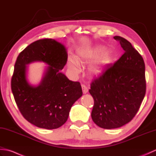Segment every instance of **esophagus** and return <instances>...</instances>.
<instances>
[{"mask_svg": "<svg viewBox=\"0 0 156 156\" xmlns=\"http://www.w3.org/2000/svg\"><path fill=\"white\" fill-rule=\"evenodd\" d=\"M81 86H82V91H83V93L84 94L87 93L88 91V87L86 85H84V84H82Z\"/></svg>", "mask_w": 156, "mask_h": 156, "instance_id": "34e87169", "label": "esophagus"}]
</instances>
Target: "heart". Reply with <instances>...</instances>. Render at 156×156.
<instances>
[{
  "instance_id": "1",
  "label": "heart",
  "mask_w": 156,
  "mask_h": 156,
  "mask_svg": "<svg viewBox=\"0 0 156 156\" xmlns=\"http://www.w3.org/2000/svg\"><path fill=\"white\" fill-rule=\"evenodd\" d=\"M105 47L98 46L90 51L81 52L79 54L76 59L69 58L68 66L69 68L73 72L77 73L80 70V66L78 62H84L87 59H97L94 64L92 66V71L98 73L104 66L107 65L112 60V54L109 51H105Z\"/></svg>"
}]
</instances>
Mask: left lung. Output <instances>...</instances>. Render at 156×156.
I'll list each match as a JSON object with an SVG mask.
<instances>
[{
  "label": "left lung",
  "instance_id": "obj_1",
  "mask_svg": "<svg viewBox=\"0 0 156 156\" xmlns=\"http://www.w3.org/2000/svg\"><path fill=\"white\" fill-rule=\"evenodd\" d=\"M124 54L102 74L92 80L89 92L94 98L92 120L103 129H115L130 122L137 114L146 92L145 63L127 39L120 36Z\"/></svg>",
  "mask_w": 156,
  "mask_h": 156
}]
</instances>
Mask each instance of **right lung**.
<instances>
[{"label":"right lung","instance_id":"obj_1","mask_svg":"<svg viewBox=\"0 0 156 156\" xmlns=\"http://www.w3.org/2000/svg\"><path fill=\"white\" fill-rule=\"evenodd\" d=\"M67 60L64 46L52 39L34 41L16 58L11 90L20 112L36 127L46 129L61 127L67 121L73 104L82 95L80 82L69 80L60 72ZM35 61L49 65L37 87L29 85L26 78V65Z\"/></svg>","mask_w":156,"mask_h":156}]
</instances>
